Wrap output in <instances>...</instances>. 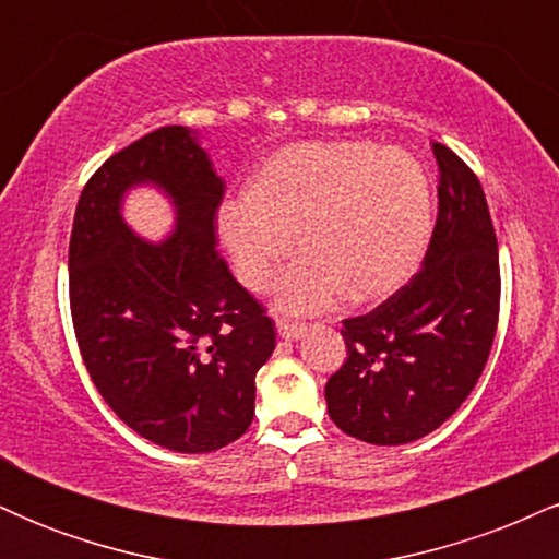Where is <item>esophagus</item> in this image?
<instances>
[{
  "label": "esophagus",
  "mask_w": 559,
  "mask_h": 559,
  "mask_svg": "<svg viewBox=\"0 0 559 559\" xmlns=\"http://www.w3.org/2000/svg\"><path fill=\"white\" fill-rule=\"evenodd\" d=\"M307 323H297V320H278V336L286 342H297L299 336H305Z\"/></svg>",
  "instance_id": "obj_1"
}]
</instances>
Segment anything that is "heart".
I'll list each match as a JSON object with an SVG mask.
<instances>
[{
	"instance_id": "b5f03b06",
	"label": "heart",
	"mask_w": 559,
	"mask_h": 559,
	"mask_svg": "<svg viewBox=\"0 0 559 559\" xmlns=\"http://www.w3.org/2000/svg\"><path fill=\"white\" fill-rule=\"evenodd\" d=\"M236 278L271 284L297 234L301 258L275 284L281 312H316L346 292L386 299L418 271L431 236V183L409 152L370 141H307L275 152L249 194L217 213Z\"/></svg>"
}]
</instances>
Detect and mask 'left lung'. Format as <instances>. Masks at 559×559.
I'll return each mask as SVG.
<instances>
[{"label":"left lung","instance_id":"left-lung-1","mask_svg":"<svg viewBox=\"0 0 559 559\" xmlns=\"http://www.w3.org/2000/svg\"><path fill=\"white\" fill-rule=\"evenodd\" d=\"M439 213L423 267L400 292L346 318V360L325 383L331 420L368 444L396 447L457 413L489 360L499 320V252L484 189L433 141Z\"/></svg>","mask_w":559,"mask_h":559}]
</instances>
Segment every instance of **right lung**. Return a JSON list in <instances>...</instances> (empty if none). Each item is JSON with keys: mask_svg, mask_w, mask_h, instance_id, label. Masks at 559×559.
I'll list each match as a JSON object with an SVG mask.
<instances>
[{"mask_svg": "<svg viewBox=\"0 0 559 559\" xmlns=\"http://www.w3.org/2000/svg\"><path fill=\"white\" fill-rule=\"evenodd\" d=\"M141 182L177 207L159 245L119 215ZM223 191L194 133L165 126L88 178L70 234V316L94 386L128 428L183 454L215 452L252 426L254 376L275 349L265 307L215 249Z\"/></svg>", "mask_w": 559, "mask_h": 559, "instance_id": "add662e5", "label": "right lung"}]
</instances>
